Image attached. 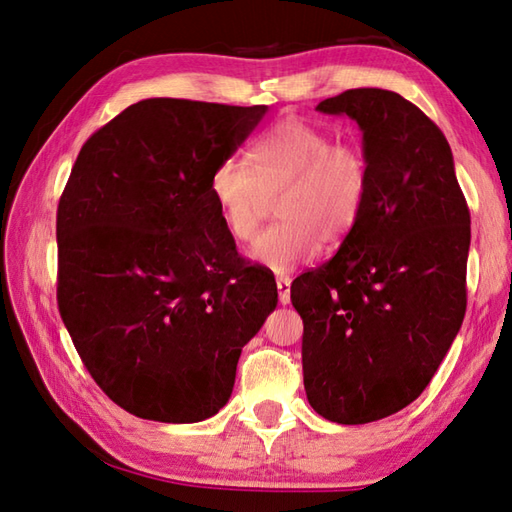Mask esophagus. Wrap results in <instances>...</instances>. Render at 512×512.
Masks as SVG:
<instances>
[{"label": "esophagus", "instance_id": "esophagus-1", "mask_svg": "<svg viewBox=\"0 0 512 512\" xmlns=\"http://www.w3.org/2000/svg\"><path fill=\"white\" fill-rule=\"evenodd\" d=\"M277 292H279V303L281 306H286L290 303V277H277Z\"/></svg>", "mask_w": 512, "mask_h": 512}]
</instances>
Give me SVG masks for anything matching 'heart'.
I'll list each match as a JSON object with an SVG mask.
<instances>
[{
	"label": "heart",
	"instance_id": "b5f03b06",
	"mask_svg": "<svg viewBox=\"0 0 512 512\" xmlns=\"http://www.w3.org/2000/svg\"><path fill=\"white\" fill-rule=\"evenodd\" d=\"M248 162L226 158L211 173L209 191L226 231L239 242L257 233L266 195L279 222L255 239L250 257L288 273L325 246L352 233L367 200L369 165L361 149L336 145L328 132L288 116L248 147Z\"/></svg>",
	"mask_w": 512,
	"mask_h": 512
}]
</instances>
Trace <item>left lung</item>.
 Returning <instances> with one entry per match:
<instances>
[{
  "instance_id": "left-lung-1",
  "label": "left lung",
  "mask_w": 512,
  "mask_h": 512,
  "mask_svg": "<svg viewBox=\"0 0 512 512\" xmlns=\"http://www.w3.org/2000/svg\"><path fill=\"white\" fill-rule=\"evenodd\" d=\"M317 110L356 121L369 189L336 255L292 281L303 387L325 420L365 424L416 400L458 336L471 215L447 138L400 94L347 90Z\"/></svg>"
}]
</instances>
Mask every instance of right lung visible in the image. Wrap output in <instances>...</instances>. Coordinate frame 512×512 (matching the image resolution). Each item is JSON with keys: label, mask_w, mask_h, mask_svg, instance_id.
<instances>
[{"label": "right lung", "mask_w": 512, "mask_h": 512, "mask_svg": "<svg viewBox=\"0 0 512 512\" xmlns=\"http://www.w3.org/2000/svg\"><path fill=\"white\" fill-rule=\"evenodd\" d=\"M266 112L145 99L74 162L57 211L59 312L96 385L138 418L215 416L277 308L275 277L237 255L209 191Z\"/></svg>", "instance_id": "obj_1"}]
</instances>
